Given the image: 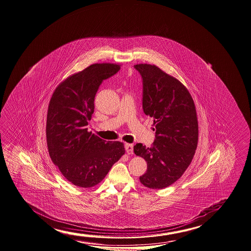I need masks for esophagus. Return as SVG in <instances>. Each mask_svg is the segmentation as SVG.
Segmentation results:
<instances>
[{"instance_id": "esophagus-1", "label": "esophagus", "mask_w": 251, "mask_h": 251, "mask_svg": "<svg viewBox=\"0 0 251 251\" xmlns=\"http://www.w3.org/2000/svg\"><path fill=\"white\" fill-rule=\"evenodd\" d=\"M125 149H126V153H127L128 155L132 154V152H133V146H132V144L126 143V144H125Z\"/></svg>"}]
</instances>
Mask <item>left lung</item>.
<instances>
[{"mask_svg": "<svg viewBox=\"0 0 251 251\" xmlns=\"http://www.w3.org/2000/svg\"><path fill=\"white\" fill-rule=\"evenodd\" d=\"M143 84L142 108L154 119L155 141L151 148L137 143L134 154L146 160L140 177L152 189L169 187L182 176L196 153L198 121L196 106L187 87L155 65L136 64Z\"/></svg>", "mask_w": 251, "mask_h": 251, "instance_id": "8db88e82", "label": "left lung"}]
</instances>
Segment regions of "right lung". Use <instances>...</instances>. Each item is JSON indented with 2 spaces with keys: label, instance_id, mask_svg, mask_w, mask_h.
<instances>
[{
  "label": "right lung",
  "instance_id": "add662e5",
  "mask_svg": "<svg viewBox=\"0 0 251 251\" xmlns=\"http://www.w3.org/2000/svg\"><path fill=\"white\" fill-rule=\"evenodd\" d=\"M119 70V64H91L60 83L51 97L46 126L49 153L64 178L77 187L100 183L125 154L122 142H106L87 128L98 88Z\"/></svg>",
  "mask_w": 251,
  "mask_h": 251
}]
</instances>
